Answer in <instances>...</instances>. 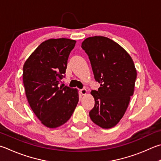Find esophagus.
Segmentation results:
<instances>
[{"mask_svg":"<svg viewBox=\"0 0 161 161\" xmlns=\"http://www.w3.org/2000/svg\"><path fill=\"white\" fill-rule=\"evenodd\" d=\"M80 93H81V95H85L86 93V92H87V91L85 89H80Z\"/></svg>","mask_w":161,"mask_h":161,"instance_id":"1","label":"esophagus"}]
</instances>
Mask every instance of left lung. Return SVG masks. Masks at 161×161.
<instances>
[{"label": "left lung", "instance_id": "obj_1", "mask_svg": "<svg viewBox=\"0 0 161 161\" xmlns=\"http://www.w3.org/2000/svg\"><path fill=\"white\" fill-rule=\"evenodd\" d=\"M81 48L88 55L95 80L101 84L98 91L91 92L95 105L90 118L99 127L109 129L123 117L133 95L135 66L127 52L107 37L86 38Z\"/></svg>", "mask_w": 161, "mask_h": 161}]
</instances>
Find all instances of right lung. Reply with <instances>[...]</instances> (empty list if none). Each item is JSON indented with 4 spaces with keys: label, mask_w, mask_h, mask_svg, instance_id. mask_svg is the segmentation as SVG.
Here are the masks:
<instances>
[{
    "label": "right lung",
    "mask_w": 161,
    "mask_h": 161,
    "mask_svg": "<svg viewBox=\"0 0 161 161\" xmlns=\"http://www.w3.org/2000/svg\"><path fill=\"white\" fill-rule=\"evenodd\" d=\"M76 41L60 38L38 46L23 66V83L29 104L42 123L56 128L70 118L79 101L77 89L59 86Z\"/></svg>",
    "instance_id": "obj_1"
}]
</instances>
